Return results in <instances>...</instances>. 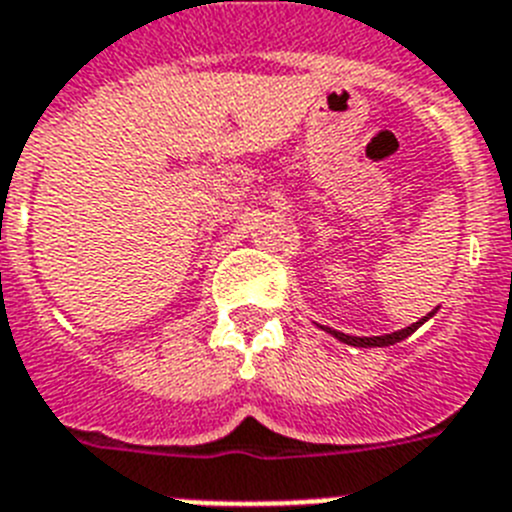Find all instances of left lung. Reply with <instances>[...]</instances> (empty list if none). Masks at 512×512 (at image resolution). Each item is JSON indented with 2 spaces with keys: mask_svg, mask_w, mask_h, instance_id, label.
Masks as SVG:
<instances>
[{
  "mask_svg": "<svg viewBox=\"0 0 512 512\" xmlns=\"http://www.w3.org/2000/svg\"><path fill=\"white\" fill-rule=\"evenodd\" d=\"M433 314H435V309L430 311L428 317H422L420 322L410 324V327H404V330H399V332H391V335H381V337H353V335H345V332L330 330V327H324V330L330 332V335H335L340 342H345V345H355V348H386V345H394V342L404 340V337H410L412 332H415L417 327H420V324L428 322V319L433 317Z\"/></svg>",
  "mask_w": 512,
  "mask_h": 512,
  "instance_id": "1",
  "label": "left lung"
}]
</instances>
